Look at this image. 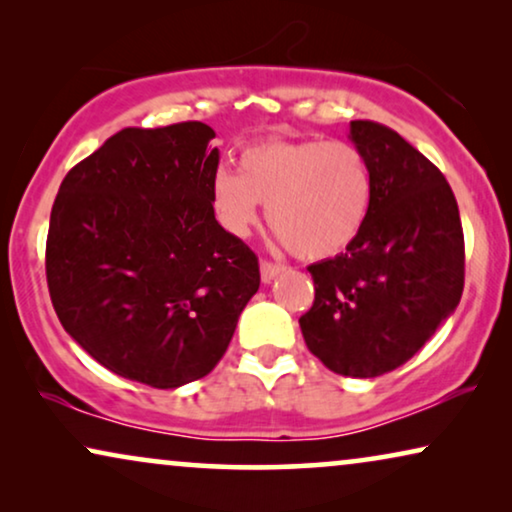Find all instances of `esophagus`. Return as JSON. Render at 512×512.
<instances>
[{"mask_svg":"<svg viewBox=\"0 0 512 512\" xmlns=\"http://www.w3.org/2000/svg\"><path fill=\"white\" fill-rule=\"evenodd\" d=\"M279 272H284V265L279 263H272V261H263L261 263V279L265 284H270L272 279H275Z\"/></svg>","mask_w":512,"mask_h":512,"instance_id":"34e87169","label":"esophagus"}]
</instances>
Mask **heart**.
I'll use <instances>...</instances> for the list:
<instances>
[{
	"label": "heart",
	"instance_id": "obj_1",
	"mask_svg": "<svg viewBox=\"0 0 512 512\" xmlns=\"http://www.w3.org/2000/svg\"><path fill=\"white\" fill-rule=\"evenodd\" d=\"M212 202L223 228L249 233L258 205L291 254L328 258L345 251L366 226L373 172L359 146L342 139H272L249 146L240 172L221 167Z\"/></svg>",
	"mask_w": 512,
	"mask_h": 512
}]
</instances>
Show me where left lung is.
Segmentation results:
<instances>
[{
    "instance_id": "left-lung-1",
    "label": "left lung",
    "mask_w": 512,
    "mask_h": 512,
    "mask_svg": "<svg viewBox=\"0 0 512 512\" xmlns=\"http://www.w3.org/2000/svg\"><path fill=\"white\" fill-rule=\"evenodd\" d=\"M373 172L366 226L345 254L312 263L305 345L333 373L377 377L412 359L464 291V230L443 172L375 121H352Z\"/></svg>"
}]
</instances>
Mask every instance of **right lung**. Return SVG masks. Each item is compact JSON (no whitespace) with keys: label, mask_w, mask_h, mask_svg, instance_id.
<instances>
[{"label":"right lung","mask_w":512,"mask_h":512,"mask_svg":"<svg viewBox=\"0 0 512 512\" xmlns=\"http://www.w3.org/2000/svg\"><path fill=\"white\" fill-rule=\"evenodd\" d=\"M209 125L123 128L74 165L53 202L46 282L97 363L177 389L212 373L258 291V258L219 226Z\"/></svg>","instance_id":"obj_1"}]
</instances>
